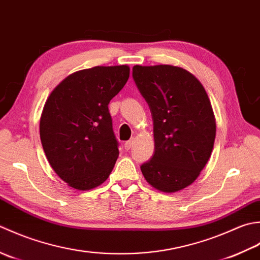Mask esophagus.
I'll use <instances>...</instances> for the list:
<instances>
[{
	"instance_id": "esophagus-1",
	"label": "esophagus",
	"mask_w": 260,
	"mask_h": 260,
	"mask_svg": "<svg viewBox=\"0 0 260 260\" xmlns=\"http://www.w3.org/2000/svg\"><path fill=\"white\" fill-rule=\"evenodd\" d=\"M134 144H135V140H134V139H130V140H128V141H125V142H124L125 150H130L131 148H132V146H134Z\"/></svg>"
}]
</instances>
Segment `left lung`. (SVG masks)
<instances>
[{
	"instance_id": "left-lung-1",
	"label": "left lung",
	"mask_w": 260,
	"mask_h": 260,
	"mask_svg": "<svg viewBox=\"0 0 260 260\" xmlns=\"http://www.w3.org/2000/svg\"><path fill=\"white\" fill-rule=\"evenodd\" d=\"M132 78L150 109L155 150L140 166L147 182L165 193L192 184L213 149L215 120L202 84L171 65L132 68Z\"/></svg>"
}]
</instances>
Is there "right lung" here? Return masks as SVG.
<instances>
[{
	"label": "right lung",
	"mask_w": 260,
	"mask_h": 260,
	"mask_svg": "<svg viewBox=\"0 0 260 260\" xmlns=\"http://www.w3.org/2000/svg\"><path fill=\"white\" fill-rule=\"evenodd\" d=\"M126 65L96 66L66 77L49 95L40 139L50 166L81 190L102 184L119 156L109 103L125 85Z\"/></svg>",
	"instance_id": "obj_1"
}]
</instances>
